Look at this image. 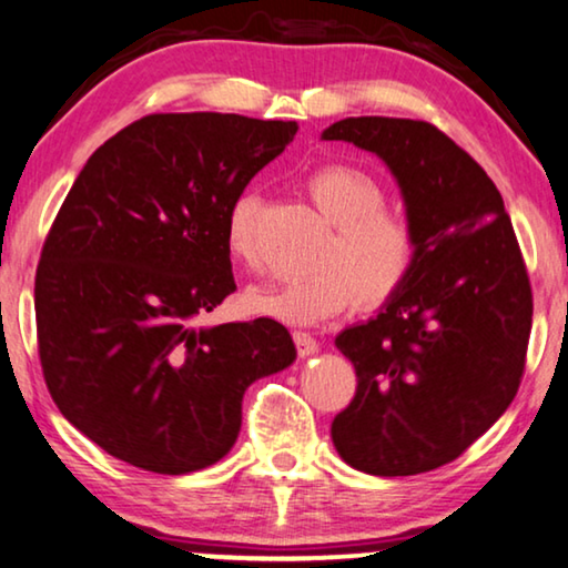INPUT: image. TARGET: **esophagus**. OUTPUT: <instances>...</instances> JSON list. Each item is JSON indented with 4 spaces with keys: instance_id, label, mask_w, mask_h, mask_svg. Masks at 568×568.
<instances>
[{
    "instance_id": "34e87169",
    "label": "esophagus",
    "mask_w": 568,
    "mask_h": 568,
    "mask_svg": "<svg viewBox=\"0 0 568 568\" xmlns=\"http://www.w3.org/2000/svg\"><path fill=\"white\" fill-rule=\"evenodd\" d=\"M293 342H295V349H298L301 357H311V354L318 352L316 338L306 332H293Z\"/></svg>"
}]
</instances>
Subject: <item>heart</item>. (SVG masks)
I'll return each instance as SVG.
<instances>
[{
  "label": "heart",
  "mask_w": 568,
  "mask_h": 568,
  "mask_svg": "<svg viewBox=\"0 0 568 568\" xmlns=\"http://www.w3.org/2000/svg\"><path fill=\"white\" fill-rule=\"evenodd\" d=\"M313 203L334 232L321 247L318 270L291 281L250 285L242 301L250 313L308 326L349 306L354 295L379 306L400 291L418 257L410 222L385 209V189L362 168L321 165L306 181ZM257 191H242L224 216V247L234 262L255 265Z\"/></svg>",
  "instance_id": "b5f03b06"
}]
</instances>
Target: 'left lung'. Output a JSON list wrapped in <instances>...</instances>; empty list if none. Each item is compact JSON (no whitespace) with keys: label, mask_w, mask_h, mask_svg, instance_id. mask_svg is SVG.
<instances>
[{"label":"left lung","mask_w":568,"mask_h":568,"mask_svg":"<svg viewBox=\"0 0 568 568\" xmlns=\"http://www.w3.org/2000/svg\"><path fill=\"white\" fill-rule=\"evenodd\" d=\"M321 140L383 160L418 236L400 291L336 336L357 395L332 442L375 477L430 471L467 452L518 393L532 321L526 262L500 191L434 124L346 116Z\"/></svg>","instance_id":"obj_1"}]
</instances>
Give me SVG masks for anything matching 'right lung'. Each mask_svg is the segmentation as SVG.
Returning a JSON list of instances; mask_svg holds the SVG:
<instances>
[{"label": "right lung", "instance_id": "1", "mask_svg": "<svg viewBox=\"0 0 568 568\" xmlns=\"http://www.w3.org/2000/svg\"><path fill=\"white\" fill-rule=\"evenodd\" d=\"M298 124L150 114L87 160L36 277L42 375L65 420L132 467L230 454L244 390L295 362L273 318L199 326L236 291L224 216Z\"/></svg>", "mask_w": 568, "mask_h": 568}]
</instances>
